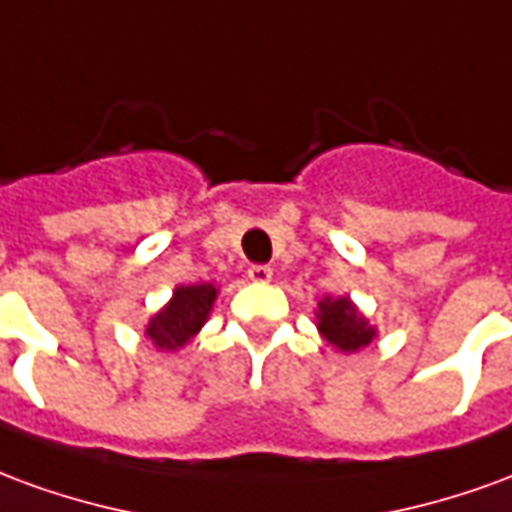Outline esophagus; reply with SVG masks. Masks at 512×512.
Returning a JSON list of instances; mask_svg holds the SVG:
<instances>
[{
    "label": "esophagus",
    "instance_id": "1",
    "mask_svg": "<svg viewBox=\"0 0 512 512\" xmlns=\"http://www.w3.org/2000/svg\"><path fill=\"white\" fill-rule=\"evenodd\" d=\"M271 277H274L271 266H252V268H249V279H252V282H271Z\"/></svg>",
    "mask_w": 512,
    "mask_h": 512
}]
</instances>
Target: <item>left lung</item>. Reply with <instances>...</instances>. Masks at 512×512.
Listing matches in <instances>:
<instances>
[{"mask_svg": "<svg viewBox=\"0 0 512 512\" xmlns=\"http://www.w3.org/2000/svg\"><path fill=\"white\" fill-rule=\"evenodd\" d=\"M315 318H318V332L323 340H329V345L343 354H354L373 343L376 337V329L367 323L365 315L356 310V304L348 296H337V299L326 296L318 304Z\"/></svg>", "mask_w": 512, "mask_h": 512, "instance_id": "obj_1", "label": "left lung"}]
</instances>
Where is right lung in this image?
I'll return each instance as SVG.
<instances>
[{
	"label": "right lung",
	"mask_w": 512,
	"mask_h": 512,
	"mask_svg": "<svg viewBox=\"0 0 512 512\" xmlns=\"http://www.w3.org/2000/svg\"><path fill=\"white\" fill-rule=\"evenodd\" d=\"M219 290L211 282L200 285H180L172 290V299L164 310H158L147 321L145 334L158 351H178L189 343L194 334L200 332L208 315H211L213 301Z\"/></svg>",
	"instance_id": "right-lung-1"
}]
</instances>
